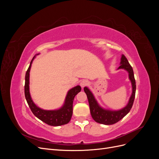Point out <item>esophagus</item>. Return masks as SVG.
I'll return each instance as SVG.
<instances>
[{"label": "esophagus", "instance_id": "1", "mask_svg": "<svg viewBox=\"0 0 159 159\" xmlns=\"http://www.w3.org/2000/svg\"><path fill=\"white\" fill-rule=\"evenodd\" d=\"M88 85V81L87 80H82L80 82V85H81V87L82 88L85 87V86H87Z\"/></svg>", "mask_w": 159, "mask_h": 159}]
</instances>
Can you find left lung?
<instances>
[{
    "instance_id": "1",
    "label": "left lung",
    "mask_w": 159,
    "mask_h": 159,
    "mask_svg": "<svg viewBox=\"0 0 159 159\" xmlns=\"http://www.w3.org/2000/svg\"><path fill=\"white\" fill-rule=\"evenodd\" d=\"M118 69H125L129 72V78L131 81L133 88L132 95L129 99V103L127 106L123 109L119 111H109L102 108L98 105L97 101L95 100L94 96L89 89L86 87L84 88V91L88 99L91 117L97 123L104 125H113L116 123L125 116L133 106L134 97H135L136 82L132 67L129 63L127 57L124 55L121 56V66L119 67Z\"/></svg>"
}]
</instances>
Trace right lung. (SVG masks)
Instances as JSON below:
<instances>
[{"label": "right lung", "mask_w": 159, "mask_h": 159, "mask_svg": "<svg viewBox=\"0 0 159 159\" xmlns=\"http://www.w3.org/2000/svg\"><path fill=\"white\" fill-rule=\"evenodd\" d=\"M38 55V54H37ZM35 56H34L30 61L29 68H28L25 75V94L28 106L30 108L32 112L35 116L40 119L42 121L51 126H60L68 123L73 113V102L75 96L78 94L81 89L80 85L71 89L67 94L65 103L61 108L57 110L47 111L38 107L34 103L31 99L29 91V76L31 64Z\"/></svg>", "instance_id": "obj_1"}]
</instances>
